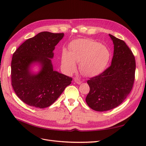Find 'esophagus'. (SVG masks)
<instances>
[{"instance_id":"1","label":"esophagus","mask_w":146,"mask_h":146,"mask_svg":"<svg viewBox=\"0 0 146 146\" xmlns=\"http://www.w3.org/2000/svg\"><path fill=\"white\" fill-rule=\"evenodd\" d=\"M74 82H76V83H77V84H78V85H80V84H81V81L80 80V79H78V78H74Z\"/></svg>"}]
</instances>
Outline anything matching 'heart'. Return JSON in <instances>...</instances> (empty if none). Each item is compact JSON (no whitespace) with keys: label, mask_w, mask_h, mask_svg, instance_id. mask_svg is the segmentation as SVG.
Instances as JSON below:
<instances>
[{"label":"heart","mask_w":146,"mask_h":146,"mask_svg":"<svg viewBox=\"0 0 146 146\" xmlns=\"http://www.w3.org/2000/svg\"><path fill=\"white\" fill-rule=\"evenodd\" d=\"M110 58L108 48L90 39H78L70 42L69 51L63 49L61 64L69 72L76 69L80 63L81 72L86 76H94L101 73L107 66Z\"/></svg>","instance_id":"heart-1"}]
</instances>
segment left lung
Wrapping results in <instances>:
<instances>
[{"instance_id":"left-lung-1","label":"left lung","mask_w":146,"mask_h":146,"mask_svg":"<svg viewBox=\"0 0 146 146\" xmlns=\"http://www.w3.org/2000/svg\"><path fill=\"white\" fill-rule=\"evenodd\" d=\"M114 44L111 64L87 83L90 90L86 104L97 111L117 107L129 96L135 80V56L125 42L109 34Z\"/></svg>"}]
</instances>
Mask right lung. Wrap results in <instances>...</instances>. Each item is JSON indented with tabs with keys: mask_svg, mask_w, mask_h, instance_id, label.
I'll return each instance as SVG.
<instances>
[{
	"mask_svg": "<svg viewBox=\"0 0 146 146\" xmlns=\"http://www.w3.org/2000/svg\"><path fill=\"white\" fill-rule=\"evenodd\" d=\"M64 33H39L26 40L13 54L11 64V85L17 97L31 107H49L62 94L72 78L53 69L51 59L55 46ZM33 64L40 70L31 71Z\"/></svg>",
	"mask_w": 146,
	"mask_h": 146,
	"instance_id": "1",
	"label": "right lung"
}]
</instances>
